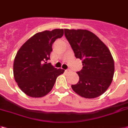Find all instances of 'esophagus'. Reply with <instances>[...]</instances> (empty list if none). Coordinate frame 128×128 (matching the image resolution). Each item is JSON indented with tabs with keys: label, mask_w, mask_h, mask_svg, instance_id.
Instances as JSON below:
<instances>
[{
	"label": "esophagus",
	"mask_w": 128,
	"mask_h": 128,
	"mask_svg": "<svg viewBox=\"0 0 128 128\" xmlns=\"http://www.w3.org/2000/svg\"><path fill=\"white\" fill-rule=\"evenodd\" d=\"M70 69H67L65 70V72H70Z\"/></svg>",
	"instance_id": "1"
}]
</instances>
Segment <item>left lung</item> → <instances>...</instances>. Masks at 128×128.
Returning <instances> with one entry per match:
<instances>
[{"instance_id":"obj_1","label":"left lung","mask_w":128,"mask_h":128,"mask_svg":"<svg viewBox=\"0 0 128 128\" xmlns=\"http://www.w3.org/2000/svg\"><path fill=\"white\" fill-rule=\"evenodd\" d=\"M64 35L75 56L83 60V68L77 72L80 80L72 85V89L86 98L103 94L112 83L114 73V62L107 46L88 30L65 29Z\"/></svg>"}]
</instances>
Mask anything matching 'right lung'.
Listing matches in <instances>:
<instances>
[{
	"label": "right lung",
	"mask_w": 128,
	"mask_h": 128,
	"mask_svg": "<svg viewBox=\"0 0 128 128\" xmlns=\"http://www.w3.org/2000/svg\"><path fill=\"white\" fill-rule=\"evenodd\" d=\"M64 35V30L39 32L28 39L18 51L14 62V76L19 88L32 97H42L51 91L57 77L64 73L50 63L52 44Z\"/></svg>",
	"instance_id": "right-lung-1"
}]
</instances>
